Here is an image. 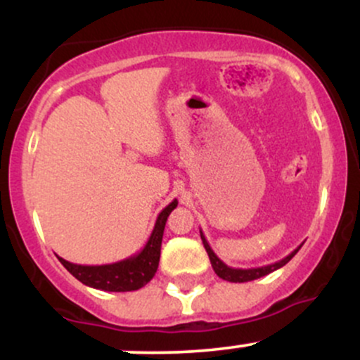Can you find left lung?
Instances as JSON below:
<instances>
[{
	"instance_id": "1",
	"label": "left lung",
	"mask_w": 360,
	"mask_h": 360,
	"mask_svg": "<svg viewBox=\"0 0 360 360\" xmlns=\"http://www.w3.org/2000/svg\"><path fill=\"white\" fill-rule=\"evenodd\" d=\"M200 233H201V240H203L205 249H206V252H208V257H210V262H212L213 271L217 272L218 278H221V279H225V281H230V283H247V281H254V279L262 278V276L271 274V272H274L276 269H279V267L286 266L289 260L295 257L296 252L301 249V245H300L298 249L292 250L291 254L286 255V257L278 260V262H274V264H269V266L252 267V269H237V267L226 266V264L223 262V260L218 257L217 254H214L212 247H210V243H208V240H206L205 233L201 232V230H200Z\"/></svg>"
}]
</instances>
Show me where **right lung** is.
<instances>
[{"mask_svg":"<svg viewBox=\"0 0 360 360\" xmlns=\"http://www.w3.org/2000/svg\"><path fill=\"white\" fill-rule=\"evenodd\" d=\"M177 206V200L171 201L157 217L154 230L143 249L130 257L118 260L113 264H103V266H81L62 259V266L65 267L77 281L86 286L101 289V291L125 292L137 291L155 276L160 259V245H162L164 226H166L167 217Z\"/></svg>","mask_w":360,"mask_h":360,"instance_id":"obj_1","label":"right lung"}]
</instances>
